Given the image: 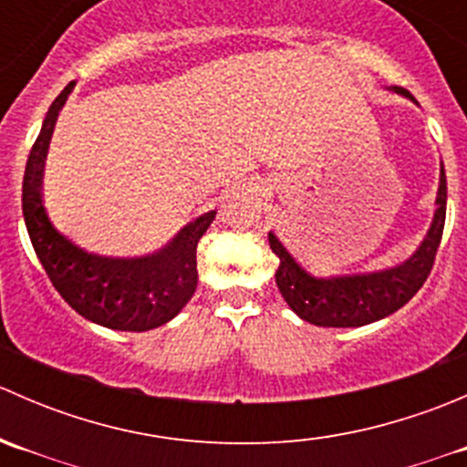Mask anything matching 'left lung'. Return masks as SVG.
I'll return each instance as SVG.
<instances>
[{
  "mask_svg": "<svg viewBox=\"0 0 467 467\" xmlns=\"http://www.w3.org/2000/svg\"><path fill=\"white\" fill-rule=\"evenodd\" d=\"M393 89L413 101V97L404 88ZM436 205L434 223L422 246L400 266L368 273V275L314 277L294 260V255L282 246L275 234L268 233L271 251L280 257L275 282L282 298L303 321L321 325V327H361V325L375 323L398 312L420 291L434 268L442 228H445L447 181L442 169Z\"/></svg>",
  "mask_w": 467,
  "mask_h": 467,
  "instance_id": "obj_1",
  "label": "left lung"
}]
</instances>
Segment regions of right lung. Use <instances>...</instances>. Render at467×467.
<instances>
[{"label": "right lung", "instance_id": "right-lung-1", "mask_svg": "<svg viewBox=\"0 0 467 467\" xmlns=\"http://www.w3.org/2000/svg\"><path fill=\"white\" fill-rule=\"evenodd\" d=\"M72 88L69 83L54 99L26 160L22 182L26 230L37 260L69 307L103 327L146 332L171 321L194 296L199 282L196 246L216 212L185 225L162 251L133 260L92 255L63 237L42 205V171L56 119Z\"/></svg>", "mask_w": 467, "mask_h": 467}]
</instances>
